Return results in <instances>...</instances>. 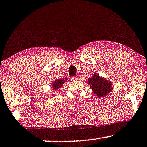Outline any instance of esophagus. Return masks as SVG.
I'll use <instances>...</instances> for the list:
<instances>
[{
    "label": "esophagus",
    "mask_w": 147,
    "mask_h": 147,
    "mask_svg": "<svg viewBox=\"0 0 147 147\" xmlns=\"http://www.w3.org/2000/svg\"><path fill=\"white\" fill-rule=\"evenodd\" d=\"M71 80L73 81H78V80H79V78H78V77H73V78H71Z\"/></svg>",
    "instance_id": "1"
}]
</instances>
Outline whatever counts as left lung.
I'll return each instance as SVG.
<instances>
[{
	"label": "left lung",
	"mask_w": 147,
	"mask_h": 147,
	"mask_svg": "<svg viewBox=\"0 0 147 147\" xmlns=\"http://www.w3.org/2000/svg\"><path fill=\"white\" fill-rule=\"evenodd\" d=\"M88 84L90 85L92 92L98 98L105 97L112 91V83L105 78L99 76L98 74H94L91 78L87 80Z\"/></svg>",
	"instance_id": "1"
}]
</instances>
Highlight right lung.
<instances>
[{
	"label": "right lung",
	"instance_id": "1",
	"mask_svg": "<svg viewBox=\"0 0 147 147\" xmlns=\"http://www.w3.org/2000/svg\"><path fill=\"white\" fill-rule=\"evenodd\" d=\"M68 81L67 79H60V80H56L54 82L52 83V88H53V90H57L60 89V87H62L64 85L65 81Z\"/></svg>",
	"mask_w": 147,
	"mask_h": 147
}]
</instances>
